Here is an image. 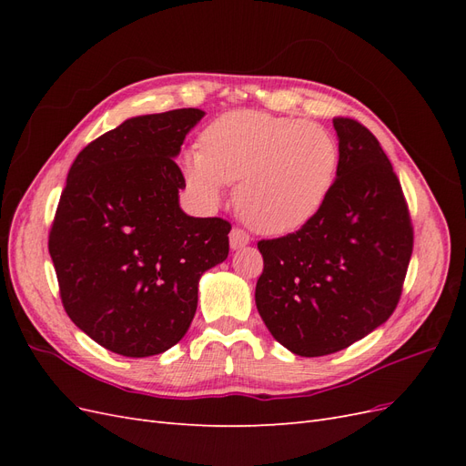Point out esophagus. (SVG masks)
Here are the masks:
<instances>
[{
	"label": "esophagus",
	"instance_id": "esophagus-1",
	"mask_svg": "<svg viewBox=\"0 0 466 466\" xmlns=\"http://www.w3.org/2000/svg\"><path fill=\"white\" fill-rule=\"evenodd\" d=\"M250 243V237L243 231V229H231V233H229V245H231V248L233 250H237V248H243V247H247Z\"/></svg>",
	"mask_w": 466,
	"mask_h": 466
}]
</instances>
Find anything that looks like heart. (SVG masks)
<instances>
[{
    "label": "heart",
    "mask_w": 466,
    "mask_h": 466,
    "mask_svg": "<svg viewBox=\"0 0 466 466\" xmlns=\"http://www.w3.org/2000/svg\"><path fill=\"white\" fill-rule=\"evenodd\" d=\"M202 149L182 153L180 171L204 208L237 182L235 204L252 229L281 237L303 229L327 204L340 168V147L320 124L231 110L211 120Z\"/></svg>",
    "instance_id": "1"
}]
</instances>
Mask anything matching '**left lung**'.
<instances>
[{
    "label": "left lung",
    "instance_id": "8db88e82",
    "mask_svg": "<svg viewBox=\"0 0 466 466\" xmlns=\"http://www.w3.org/2000/svg\"><path fill=\"white\" fill-rule=\"evenodd\" d=\"M332 124L340 168L327 204L303 229L258 243L257 309L301 358L334 354L387 322L414 243L400 182L377 137L351 118Z\"/></svg>",
    "mask_w": 466,
    "mask_h": 466
}]
</instances>
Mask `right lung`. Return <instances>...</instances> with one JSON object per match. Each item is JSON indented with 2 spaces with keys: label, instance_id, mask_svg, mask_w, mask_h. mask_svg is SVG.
Listing matches in <instances>:
<instances>
[{
  "label": "right lung",
  "instance_id": "right-lung-1",
  "mask_svg": "<svg viewBox=\"0 0 466 466\" xmlns=\"http://www.w3.org/2000/svg\"><path fill=\"white\" fill-rule=\"evenodd\" d=\"M200 108L124 120L67 173L48 250L67 317L126 358L157 356L187 334L202 274L229 255L231 225L192 218L175 157Z\"/></svg>",
  "mask_w": 466,
  "mask_h": 466
}]
</instances>
